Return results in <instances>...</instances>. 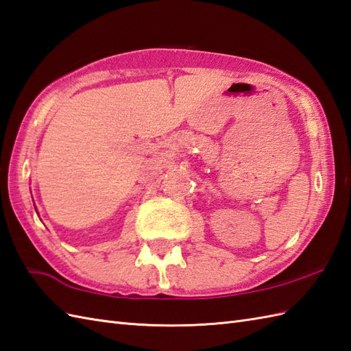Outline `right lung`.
I'll list each match as a JSON object with an SVG mask.
<instances>
[{
	"label": "right lung",
	"mask_w": 351,
	"mask_h": 351,
	"mask_svg": "<svg viewBox=\"0 0 351 351\" xmlns=\"http://www.w3.org/2000/svg\"><path fill=\"white\" fill-rule=\"evenodd\" d=\"M34 208H36V206H34ZM36 212H37V208H36ZM37 215H38V212H37Z\"/></svg>",
	"instance_id": "right-lung-1"
}]
</instances>
